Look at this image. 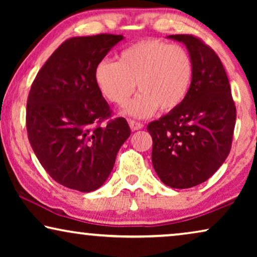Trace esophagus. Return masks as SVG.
<instances>
[{"label": "esophagus", "instance_id": "obj_1", "mask_svg": "<svg viewBox=\"0 0 257 257\" xmlns=\"http://www.w3.org/2000/svg\"><path fill=\"white\" fill-rule=\"evenodd\" d=\"M128 124H130V127H131L132 131H138V130L143 128L142 122H138V121H136V120H130Z\"/></svg>", "mask_w": 257, "mask_h": 257}]
</instances>
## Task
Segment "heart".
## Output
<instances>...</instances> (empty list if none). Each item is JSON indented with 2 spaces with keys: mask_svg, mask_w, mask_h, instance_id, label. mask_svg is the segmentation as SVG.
Instances as JSON below:
<instances>
[{
  "mask_svg": "<svg viewBox=\"0 0 257 257\" xmlns=\"http://www.w3.org/2000/svg\"><path fill=\"white\" fill-rule=\"evenodd\" d=\"M194 78V64L188 51L159 40L130 45L118 56L98 62L94 82L110 103L124 106L136 91L140 93L124 110L136 118H146L158 108L173 111L184 103Z\"/></svg>",
  "mask_w": 257,
  "mask_h": 257,
  "instance_id": "1",
  "label": "heart"
}]
</instances>
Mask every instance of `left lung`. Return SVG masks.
<instances>
[{
  "label": "left lung",
  "instance_id": "8db88e82",
  "mask_svg": "<svg viewBox=\"0 0 257 257\" xmlns=\"http://www.w3.org/2000/svg\"><path fill=\"white\" fill-rule=\"evenodd\" d=\"M181 42L194 64L187 98L178 108L147 125L153 140L152 164L172 188L202 184L228 157L236 119L226 70L217 55L192 35H170Z\"/></svg>",
  "mask_w": 257,
  "mask_h": 257
}]
</instances>
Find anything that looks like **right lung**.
<instances>
[{
  "label": "right lung",
  "mask_w": 257,
  "mask_h": 257,
  "mask_svg": "<svg viewBox=\"0 0 257 257\" xmlns=\"http://www.w3.org/2000/svg\"><path fill=\"white\" fill-rule=\"evenodd\" d=\"M122 35L72 37L38 71L27 104V131L37 159L64 187L89 193L106 181L119 149L131 135L111 115L94 82V69Z\"/></svg>",
  "instance_id": "add662e5"
}]
</instances>
